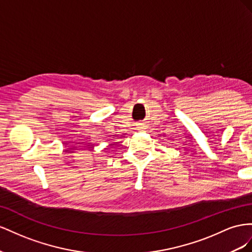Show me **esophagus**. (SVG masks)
<instances>
[{"instance_id":"34e87169","label":"esophagus","mask_w":252,"mask_h":252,"mask_svg":"<svg viewBox=\"0 0 252 252\" xmlns=\"http://www.w3.org/2000/svg\"><path fill=\"white\" fill-rule=\"evenodd\" d=\"M139 128H145V126H143V125H140V126H139Z\"/></svg>"}]
</instances>
